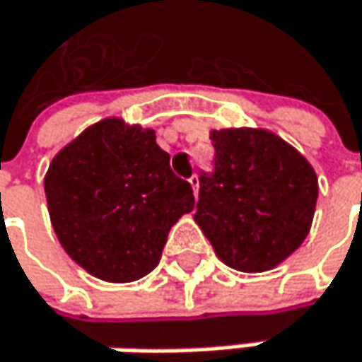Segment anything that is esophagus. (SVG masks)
<instances>
[{
  "instance_id": "1",
  "label": "esophagus",
  "mask_w": 362,
  "mask_h": 362,
  "mask_svg": "<svg viewBox=\"0 0 362 362\" xmlns=\"http://www.w3.org/2000/svg\"><path fill=\"white\" fill-rule=\"evenodd\" d=\"M189 185H192V189H194V196L198 198V192H200V179H198V175H192Z\"/></svg>"
}]
</instances>
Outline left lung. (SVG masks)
<instances>
[{
  "mask_svg": "<svg viewBox=\"0 0 362 362\" xmlns=\"http://www.w3.org/2000/svg\"><path fill=\"white\" fill-rule=\"evenodd\" d=\"M216 173L200 179L194 221L214 254L242 273L279 267L306 240L319 179L277 133L258 127L212 129Z\"/></svg>",
  "mask_w": 362,
  "mask_h": 362,
  "instance_id": "obj_1",
  "label": "left lung"
}]
</instances>
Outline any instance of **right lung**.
<instances>
[{"label":"right lung","mask_w":362,"mask_h":362,"mask_svg":"<svg viewBox=\"0 0 362 362\" xmlns=\"http://www.w3.org/2000/svg\"><path fill=\"white\" fill-rule=\"evenodd\" d=\"M156 131L108 116L66 144L45 173L58 242L89 275L129 284L158 267L170 227L194 210Z\"/></svg>","instance_id":"obj_1"}]
</instances>
